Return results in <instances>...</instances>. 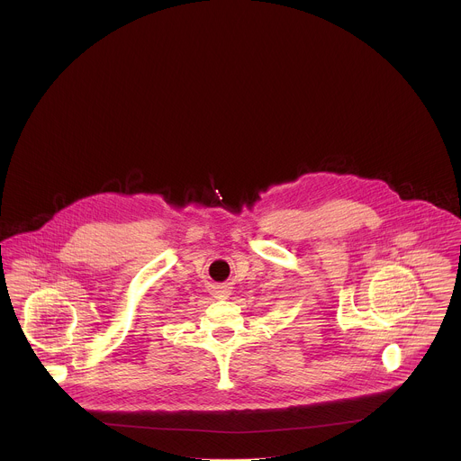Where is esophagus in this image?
Returning <instances> with one entry per match:
<instances>
[{
  "label": "esophagus",
  "instance_id": "34e87169",
  "mask_svg": "<svg viewBox=\"0 0 461 461\" xmlns=\"http://www.w3.org/2000/svg\"><path fill=\"white\" fill-rule=\"evenodd\" d=\"M211 294H212L214 298H229L230 287H229V285H212V287H211Z\"/></svg>",
  "mask_w": 461,
  "mask_h": 461
}]
</instances>
